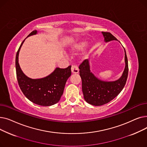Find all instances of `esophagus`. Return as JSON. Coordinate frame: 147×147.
I'll return each instance as SVG.
<instances>
[{
  "label": "esophagus",
  "instance_id": "esophagus-1",
  "mask_svg": "<svg viewBox=\"0 0 147 147\" xmlns=\"http://www.w3.org/2000/svg\"><path fill=\"white\" fill-rule=\"evenodd\" d=\"M79 71V68L77 67V66H75V65H72L71 67V72L73 74H77L78 73Z\"/></svg>",
  "mask_w": 147,
  "mask_h": 147
}]
</instances>
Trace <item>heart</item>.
Here are the masks:
<instances>
[{
	"label": "heart",
	"instance_id": "1",
	"mask_svg": "<svg viewBox=\"0 0 147 147\" xmlns=\"http://www.w3.org/2000/svg\"><path fill=\"white\" fill-rule=\"evenodd\" d=\"M88 42L86 41H79L78 42H76L71 46L70 51L73 53H76L83 50L88 46ZM87 57H88V55L86 54V55H84L83 56V58H87Z\"/></svg>",
	"mask_w": 147,
	"mask_h": 147
}]
</instances>
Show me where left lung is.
Segmentation results:
<instances>
[{
  "label": "left lung",
  "mask_w": 147,
  "mask_h": 147,
  "mask_svg": "<svg viewBox=\"0 0 147 147\" xmlns=\"http://www.w3.org/2000/svg\"><path fill=\"white\" fill-rule=\"evenodd\" d=\"M105 42L117 39L110 33L102 32ZM125 51V67L120 78L114 81L100 80L90 71L89 59L80 65L79 73L82 82V92L85 101L95 106L104 105L116 97L124 88L128 75V61Z\"/></svg>",
  "instance_id": "obj_1"
}]
</instances>
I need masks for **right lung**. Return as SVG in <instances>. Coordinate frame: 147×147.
<instances>
[{
    "label": "right lung",
    "mask_w": 147,
    "mask_h": 147,
    "mask_svg": "<svg viewBox=\"0 0 147 147\" xmlns=\"http://www.w3.org/2000/svg\"><path fill=\"white\" fill-rule=\"evenodd\" d=\"M37 30H34L28 37L37 34ZM25 40L21 44L15 58L17 77L20 88L26 97L37 105L47 107L55 104L60 100L66 82L71 74V66L69 65L65 68L57 67L52 73L43 78H28L23 73L18 63L19 52Z\"/></svg>",
    "instance_id": "obj_1"
}]
</instances>
